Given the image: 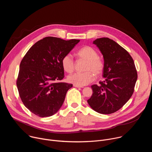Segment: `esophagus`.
Here are the masks:
<instances>
[{
	"label": "esophagus",
	"instance_id": "esophagus-1",
	"mask_svg": "<svg viewBox=\"0 0 152 152\" xmlns=\"http://www.w3.org/2000/svg\"><path fill=\"white\" fill-rule=\"evenodd\" d=\"M73 86H75V87H76V88H82L83 86H79V85H73Z\"/></svg>",
	"mask_w": 152,
	"mask_h": 152
}]
</instances>
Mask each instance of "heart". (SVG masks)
<instances>
[{"mask_svg": "<svg viewBox=\"0 0 152 152\" xmlns=\"http://www.w3.org/2000/svg\"><path fill=\"white\" fill-rule=\"evenodd\" d=\"M77 56L86 61L84 72H76L68 76V81L74 85L84 86L92 82L96 76H100L104 69L103 61L99 57L97 51L90 46H85L76 53ZM62 69L67 73H71L75 70V63L70 54L64 55L61 60Z\"/></svg>", "mask_w": 152, "mask_h": 152, "instance_id": "b5f03b06", "label": "heart"}]
</instances>
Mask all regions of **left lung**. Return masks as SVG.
I'll return each mask as SVG.
<instances>
[{"label":"left lung","instance_id":"8db88e82","mask_svg":"<svg viewBox=\"0 0 152 152\" xmlns=\"http://www.w3.org/2000/svg\"><path fill=\"white\" fill-rule=\"evenodd\" d=\"M93 43L103 56L104 79L99 85H91L93 94L87 102L93 110L100 114H113L132 96L137 72L131 55L115 41L103 37L96 39Z\"/></svg>","mask_w":152,"mask_h":152}]
</instances>
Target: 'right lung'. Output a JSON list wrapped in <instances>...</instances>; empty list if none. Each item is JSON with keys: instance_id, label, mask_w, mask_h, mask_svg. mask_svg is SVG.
Masks as SVG:
<instances>
[{"instance_id": "add662e5", "label": "right lung", "mask_w": 152, "mask_h": 152, "mask_svg": "<svg viewBox=\"0 0 152 152\" xmlns=\"http://www.w3.org/2000/svg\"><path fill=\"white\" fill-rule=\"evenodd\" d=\"M80 41L47 37L29 49L20 64L17 86L20 99L40 117L55 114L73 85L57 82L64 77L61 60Z\"/></svg>"}]
</instances>
